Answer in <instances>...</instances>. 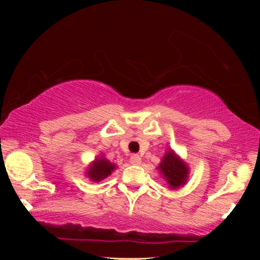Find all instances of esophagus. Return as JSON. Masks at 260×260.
Masks as SVG:
<instances>
[{
	"label": "esophagus",
	"mask_w": 260,
	"mask_h": 260,
	"mask_svg": "<svg viewBox=\"0 0 260 260\" xmlns=\"http://www.w3.org/2000/svg\"><path fill=\"white\" fill-rule=\"evenodd\" d=\"M129 161H131V164H133V165H140L142 159H141V157L139 155H132Z\"/></svg>",
	"instance_id": "obj_1"
}]
</instances>
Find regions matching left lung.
Masks as SVG:
<instances>
[{"label": "left lung", "instance_id": "obj_1", "mask_svg": "<svg viewBox=\"0 0 260 260\" xmlns=\"http://www.w3.org/2000/svg\"><path fill=\"white\" fill-rule=\"evenodd\" d=\"M158 170L171 189H177L187 182L189 167L173 150L166 151Z\"/></svg>", "mask_w": 260, "mask_h": 260}]
</instances>
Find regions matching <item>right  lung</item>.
I'll return each mask as SVG.
<instances>
[{
  "label": "right lung",
  "mask_w": 260,
  "mask_h": 260,
  "mask_svg": "<svg viewBox=\"0 0 260 260\" xmlns=\"http://www.w3.org/2000/svg\"><path fill=\"white\" fill-rule=\"evenodd\" d=\"M116 167L117 166L113 162L109 161L103 156H101L96 158L87 169V178H89L94 182H100L111 174L116 170Z\"/></svg>",
  "instance_id": "add662e5"
}]
</instances>
